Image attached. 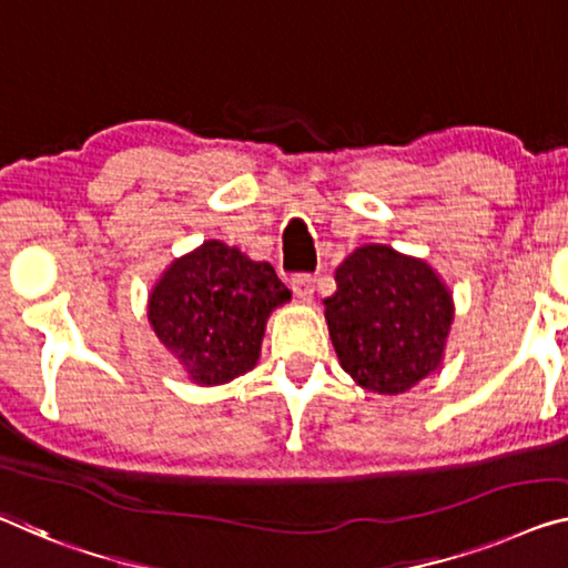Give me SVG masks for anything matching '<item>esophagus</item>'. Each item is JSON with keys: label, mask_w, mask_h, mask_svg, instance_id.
<instances>
[{"label": "esophagus", "mask_w": 568, "mask_h": 568, "mask_svg": "<svg viewBox=\"0 0 568 568\" xmlns=\"http://www.w3.org/2000/svg\"><path fill=\"white\" fill-rule=\"evenodd\" d=\"M292 292L300 296L302 302H312V296H314V276H310V274H296V276H292Z\"/></svg>", "instance_id": "obj_1"}]
</instances>
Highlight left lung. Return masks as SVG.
Segmentation results:
<instances>
[{
    "label": "left lung",
    "instance_id": "8db88e82",
    "mask_svg": "<svg viewBox=\"0 0 568 568\" xmlns=\"http://www.w3.org/2000/svg\"><path fill=\"white\" fill-rule=\"evenodd\" d=\"M325 320L343 371L357 386L398 396L439 371L455 300L424 258L365 243L335 268Z\"/></svg>",
    "mask_w": 568,
    "mask_h": 568
}]
</instances>
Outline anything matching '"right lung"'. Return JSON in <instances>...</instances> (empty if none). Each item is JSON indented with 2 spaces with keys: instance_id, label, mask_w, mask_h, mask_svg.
I'll list each match as a JSON object with an SVG mask.
<instances>
[{
  "instance_id": "right-lung-1",
  "label": "right lung",
  "mask_w": 568,
  "mask_h": 568,
  "mask_svg": "<svg viewBox=\"0 0 568 568\" xmlns=\"http://www.w3.org/2000/svg\"><path fill=\"white\" fill-rule=\"evenodd\" d=\"M290 300L268 261L211 239L164 268L146 317L187 378L211 388L256 368L268 314Z\"/></svg>"
}]
</instances>
